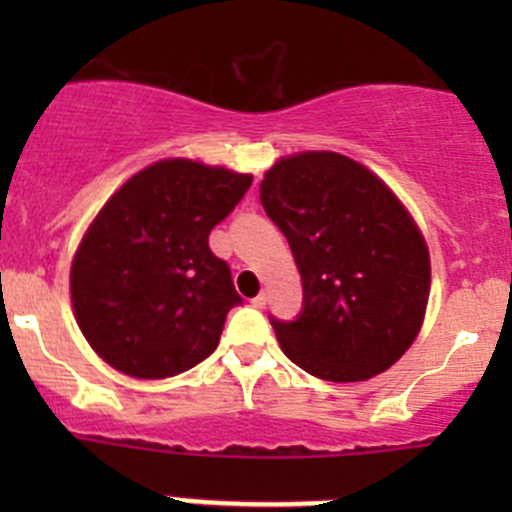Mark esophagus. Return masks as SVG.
Wrapping results in <instances>:
<instances>
[{
    "label": "esophagus",
    "instance_id": "obj_1",
    "mask_svg": "<svg viewBox=\"0 0 512 512\" xmlns=\"http://www.w3.org/2000/svg\"><path fill=\"white\" fill-rule=\"evenodd\" d=\"M252 304H255L257 309H265L267 307V292H260L255 299H252Z\"/></svg>",
    "mask_w": 512,
    "mask_h": 512
}]
</instances>
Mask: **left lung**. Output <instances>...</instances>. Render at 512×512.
Here are the masks:
<instances>
[{
    "instance_id": "8db88e82",
    "label": "left lung",
    "mask_w": 512,
    "mask_h": 512,
    "mask_svg": "<svg viewBox=\"0 0 512 512\" xmlns=\"http://www.w3.org/2000/svg\"><path fill=\"white\" fill-rule=\"evenodd\" d=\"M260 203L302 275L297 317H270L282 352L324 381L389 369L416 339L431 287L426 242L399 198L352 158L309 151L265 175Z\"/></svg>"
}]
</instances>
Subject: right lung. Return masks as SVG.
I'll list each match as a JSON object with an SVG mask.
<instances>
[{
	"label": "right lung",
	"mask_w": 512,
	"mask_h": 512,
	"mask_svg": "<svg viewBox=\"0 0 512 512\" xmlns=\"http://www.w3.org/2000/svg\"><path fill=\"white\" fill-rule=\"evenodd\" d=\"M250 185L252 175L160 160L103 205L71 265V302L113 369L165 379L215 352L242 297L208 237Z\"/></svg>",
	"instance_id": "add662e5"
}]
</instances>
